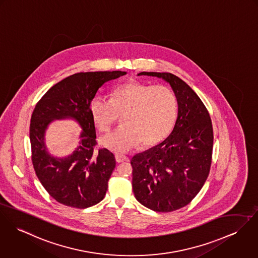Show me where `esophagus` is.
<instances>
[{
    "label": "esophagus",
    "instance_id": "1",
    "mask_svg": "<svg viewBox=\"0 0 258 258\" xmlns=\"http://www.w3.org/2000/svg\"><path fill=\"white\" fill-rule=\"evenodd\" d=\"M128 160V157L124 156V155H121V154H115V161L117 163H120V162H123V161H127Z\"/></svg>",
    "mask_w": 258,
    "mask_h": 258
}]
</instances>
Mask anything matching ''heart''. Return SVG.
I'll return each mask as SVG.
<instances>
[{
  "label": "heart",
  "mask_w": 258,
  "mask_h": 258,
  "mask_svg": "<svg viewBox=\"0 0 258 258\" xmlns=\"http://www.w3.org/2000/svg\"><path fill=\"white\" fill-rule=\"evenodd\" d=\"M89 111L101 133H108L120 115L121 125L101 140L104 147L120 153L165 140L176 123L179 102L170 87L130 81L115 86L110 100L94 97Z\"/></svg>",
  "instance_id": "1"
}]
</instances>
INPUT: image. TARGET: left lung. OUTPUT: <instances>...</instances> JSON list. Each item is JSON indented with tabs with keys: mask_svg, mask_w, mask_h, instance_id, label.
<instances>
[{
	"mask_svg": "<svg viewBox=\"0 0 258 258\" xmlns=\"http://www.w3.org/2000/svg\"><path fill=\"white\" fill-rule=\"evenodd\" d=\"M139 75L168 82L177 95L179 113L165 141L132 158L133 190L144 207L159 213L173 212L193 200L209 176L214 143L212 120L198 95L179 77L167 72Z\"/></svg>",
	"mask_w": 258,
	"mask_h": 258,
	"instance_id": "1",
	"label": "left lung"
}]
</instances>
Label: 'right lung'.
Returning <instances> with one entry per match:
<instances>
[{
    "mask_svg": "<svg viewBox=\"0 0 258 258\" xmlns=\"http://www.w3.org/2000/svg\"><path fill=\"white\" fill-rule=\"evenodd\" d=\"M124 74L123 71L73 74L51 87L35 105L29 125L32 165L47 193L62 205L86 209L106 195L115 167V156L107 148H96V130L89 105L100 87ZM66 117L76 119L84 128L82 142L70 157L55 159L46 151L45 130L50 121Z\"/></svg>",
    "mask_w": 258,
    "mask_h": 258,
    "instance_id": "obj_1",
    "label": "right lung"
}]
</instances>
